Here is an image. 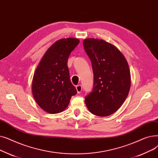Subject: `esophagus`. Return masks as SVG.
<instances>
[{
  "mask_svg": "<svg viewBox=\"0 0 158 158\" xmlns=\"http://www.w3.org/2000/svg\"><path fill=\"white\" fill-rule=\"evenodd\" d=\"M82 88L81 85L76 86V89H77V92L78 94H81V92H82Z\"/></svg>",
  "mask_w": 158,
  "mask_h": 158,
  "instance_id": "34e87169",
  "label": "esophagus"
}]
</instances>
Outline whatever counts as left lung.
<instances>
[{
  "label": "left lung",
  "instance_id": "1",
  "mask_svg": "<svg viewBox=\"0 0 158 158\" xmlns=\"http://www.w3.org/2000/svg\"><path fill=\"white\" fill-rule=\"evenodd\" d=\"M94 73V87L85 97L92 114L106 117L117 111L126 99L131 86L128 63L119 50L102 40L83 41Z\"/></svg>",
  "mask_w": 158,
  "mask_h": 158
}]
</instances>
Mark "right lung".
<instances>
[{
  "label": "right lung",
  "mask_w": 158,
  "mask_h": 158,
  "mask_svg": "<svg viewBox=\"0 0 158 158\" xmlns=\"http://www.w3.org/2000/svg\"><path fill=\"white\" fill-rule=\"evenodd\" d=\"M79 40L76 38L57 41L41 59L33 77L32 92L36 103L49 113H60L68 106L77 92L70 79L68 59Z\"/></svg>",
  "instance_id": "right-lung-1"
}]
</instances>
